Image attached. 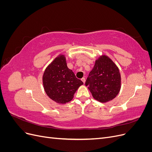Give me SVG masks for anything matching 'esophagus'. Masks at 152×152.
<instances>
[{
    "label": "esophagus",
    "instance_id": "34e87169",
    "mask_svg": "<svg viewBox=\"0 0 152 152\" xmlns=\"http://www.w3.org/2000/svg\"><path fill=\"white\" fill-rule=\"evenodd\" d=\"M81 80L84 82V84L85 83V82H86V79L84 77H83V78H82V79H81Z\"/></svg>",
    "mask_w": 152,
    "mask_h": 152
}]
</instances>
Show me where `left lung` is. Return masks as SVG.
I'll return each mask as SVG.
<instances>
[{
	"label": "left lung",
	"instance_id": "left-lung-1",
	"mask_svg": "<svg viewBox=\"0 0 152 152\" xmlns=\"http://www.w3.org/2000/svg\"><path fill=\"white\" fill-rule=\"evenodd\" d=\"M85 84L98 102L111 101L121 90V77L118 68L109 57L102 55L96 60Z\"/></svg>",
	"mask_w": 152,
	"mask_h": 152
}]
</instances>
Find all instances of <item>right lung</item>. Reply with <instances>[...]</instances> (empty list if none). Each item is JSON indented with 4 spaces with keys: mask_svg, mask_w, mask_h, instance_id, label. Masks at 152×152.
I'll return each mask as SVG.
<instances>
[{
    "mask_svg": "<svg viewBox=\"0 0 152 152\" xmlns=\"http://www.w3.org/2000/svg\"><path fill=\"white\" fill-rule=\"evenodd\" d=\"M45 92L59 104L70 102L79 87L84 84L66 65L65 55L59 54L45 69L43 77Z\"/></svg>",
    "mask_w": 152,
    "mask_h": 152,
    "instance_id": "add662e5",
    "label": "right lung"
}]
</instances>
